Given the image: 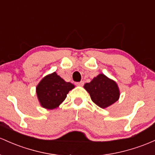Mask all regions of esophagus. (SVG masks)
Masks as SVG:
<instances>
[{
	"label": "esophagus",
	"mask_w": 155,
	"mask_h": 155,
	"mask_svg": "<svg viewBox=\"0 0 155 155\" xmlns=\"http://www.w3.org/2000/svg\"><path fill=\"white\" fill-rule=\"evenodd\" d=\"M83 84H84V81H81L79 83H76V85L78 86H83Z\"/></svg>",
	"instance_id": "1"
}]
</instances>
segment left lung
Segmentation results:
<instances>
[{"mask_svg":"<svg viewBox=\"0 0 155 155\" xmlns=\"http://www.w3.org/2000/svg\"><path fill=\"white\" fill-rule=\"evenodd\" d=\"M83 87L90 94L91 100L101 108L112 105L119 99L120 91L117 83L104 74H98Z\"/></svg>","mask_w":155,"mask_h":155,"instance_id":"obj_1","label":"left lung"}]
</instances>
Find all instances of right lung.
<instances>
[{"mask_svg": "<svg viewBox=\"0 0 155 155\" xmlns=\"http://www.w3.org/2000/svg\"><path fill=\"white\" fill-rule=\"evenodd\" d=\"M74 86L66 82L54 72L41 80L36 86V92L40 105L48 110L57 108L67 97Z\"/></svg>", "mask_w": 155, "mask_h": 155, "instance_id": "add662e5", "label": "right lung"}]
</instances>
